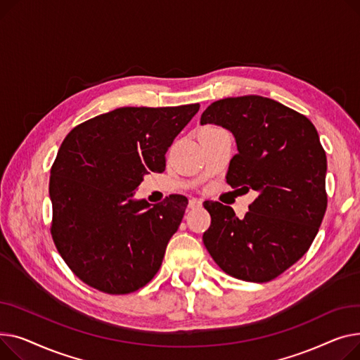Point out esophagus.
I'll use <instances>...</instances> for the list:
<instances>
[{"label": "esophagus", "instance_id": "obj_1", "mask_svg": "<svg viewBox=\"0 0 360 360\" xmlns=\"http://www.w3.org/2000/svg\"><path fill=\"white\" fill-rule=\"evenodd\" d=\"M202 203H203V202H202L200 199H195V198H193V199L188 200V207H190V209H196V207L202 206Z\"/></svg>", "mask_w": 360, "mask_h": 360}]
</instances>
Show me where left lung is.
<instances>
[{"label":"left lung","instance_id":"1","mask_svg":"<svg viewBox=\"0 0 360 360\" xmlns=\"http://www.w3.org/2000/svg\"><path fill=\"white\" fill-rule=\"evenodd\" d=\"M206 123L236 138L226 183L259 196L241 219L229 206L205 202L203 244L229 276L269 282L305 255L323 222L327 157L319 132L304 115L262 96L218 100L202 113Z\"/></svg>","mask_w":360,"mask_h":360}]
</instances>
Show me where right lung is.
<instances>
[{
  "label": "right lung",
  "instance_id": "add662e5",
  "mask_svg": "<svg viewBox=\"0 0 360 360\" xmlns=\"http://www.w3.org/2000/svg\"><path fill=\"white\" fill-rule=\"evenodd\" d=\"M199 108H120L63 139L51 168V232L84 283L122 295L155 276L188 202L172 195L151 206L134 195L145 174L165 170L168 146Z\"/></svg>",
  "mask_w": 360,
  "mask_h": 360
}]
</instances>
